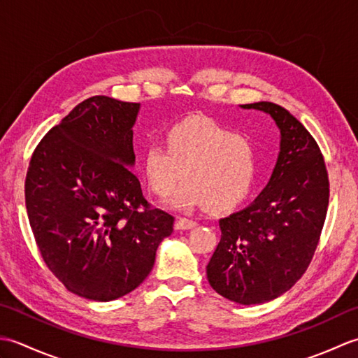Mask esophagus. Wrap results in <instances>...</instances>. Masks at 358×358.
Here are the masks:
<instances>
[{"mask_svg":"<svg viewBox=\"0 0 358 358\" xmlns=\"http://www.w3.org/2000/svg\"><path fill=\"white\" fill-rule=\"evenodd\" d=\"M196 223L194 222V220H191V218H183V217H180L177 222H175V229H178V231H185V229H192V227L195 226Z\"/></svg>","mask_w":358,"mask_h":358,"instance_id":"obj_1","label":"esophagus"}]
</instances>
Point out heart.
<instances>
[{
  "label": "heart",
  "mask_w": 358,
  "mask_h": 358,
  "mask_svg": "<svg viewBox=\"0 0 358 358\" xmlns=\"http://www.w3.org/2000/svg\"><path fill=\"white\" fill-rule=\"evenodd\" d=\"M164 143H149L143 172L157 195L173 192V208L191 209L206 201L210 209H227L249 194L255 178V152L245 136L204 117L186 118L164 132Z\"/></svg>",
  "instance_id": "heart-1"
}]
</instances>
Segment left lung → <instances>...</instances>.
Here are the masks:
<instances>
[{"mask_svg":"<svg viewBox=\"0 0 358 358\" xmlns=\"http://www.w3.org/2000/svg\"><path fill=\"white\" fill-rule=\"evenodd\" d=\"M275 121L280 154L268 186L249 204L220 220L222 238L206 266L224 299L260 305L289 291L313 260L329 204V178L314 136L285 108L243 104Z\"/></svg>","mask_w":358,"mask_h":358,"instance_id":"1","label":"left lung"}]
</instances>
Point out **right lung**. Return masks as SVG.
<instances>
[{"label":"right lung","mask_w":358,"mask_h":358,"mask_svg":"<svg viewBox=\"0 0 358 358\" xmlns=\"http://www.w3.org/2000/svg\"><path fill=\"white\" fill-rule=\"evenodd\" d=\"M138 103L104 95L75 106L34 150L26 209L45 266L71 292L117 300L154 268L173 217L143 196L135 163Z\"/></svg>","instance_id":"right-lung-1"}]
</instances>
